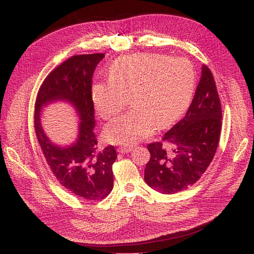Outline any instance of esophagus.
<instances>
[{"label": "esophagus", "instance_id": "esophagus-1", "mask_svg": "<svg viewBox=\"0 0 254 254\" xmlns=\"http://www.w3.org/2000/svg\"><path fill=\"white\" fill-rule=\"evenodd\" d=\"M133 147H131V146H121V147L118 148V151L120 153H128L130 151H132Z\"/></svg>", "mask_w": 254, "mask_h": 254}]
</instances>
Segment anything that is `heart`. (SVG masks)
Masks as SVG:
<instances>
[{
    "mask_svg": "<svg viewBox=\"0 0 254 254\" xmlns=\"http://www.w3.org/2000/svg\"><path fill=\"white\" fill-rule=\"evenodd\" d=\"M109 81L98 82L92 97L99 117L109 120L128 105L133 108L110 122L106 140L130 146L172 124L187 110L195 87V71L186 58L136 53L115 59Z\"/></svg>",
    "mask_w": 254,
    "mask_h": 254,
    "instance_id": "obj_1",
    "label": "heart"
}]
</instances>
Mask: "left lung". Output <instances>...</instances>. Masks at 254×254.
Instances as JSON below:
<instances>
[{"label": "left lung", "mask_w": 254, "mask_h": 254, "mask_svg": "<svg viewBox=\"0 0 254 254\" xmlns=\"http://www.w3.org/2000/svg\"><path fill=\"white\" fill-rule=\"evenodd\" d=\"M221 103L214 76L203 64L200 81L182 120L162 142L147 145L150 159L144 179L162 194H175L195 184L216 152L221 131Z\"/></svg>", "instance_id": "obj_1"}]
</instances>
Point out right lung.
<instances>
[{"label": "right lung", "instance_id": "add662e5", "mask_svg": "<svg viewBox=\"0 0 254 254\" xmlns=\"http://www.w3.org/2000/svg\"><path fill=\"white\" fill-rule=\"evenodd\" d=\"M104 54L72 56L47 76L38 91L34 125L38 142L53 175L65 190L87 200L98 201L113 189L112 165L117 150L112 145L99 149L94 132L92 76ZM56 99H66L82 120L79 140L68 148H58L44 134L40 123L41 107Z\"/></svg>", "mask_w": 254, "mask_h": 254}]
</instances>
